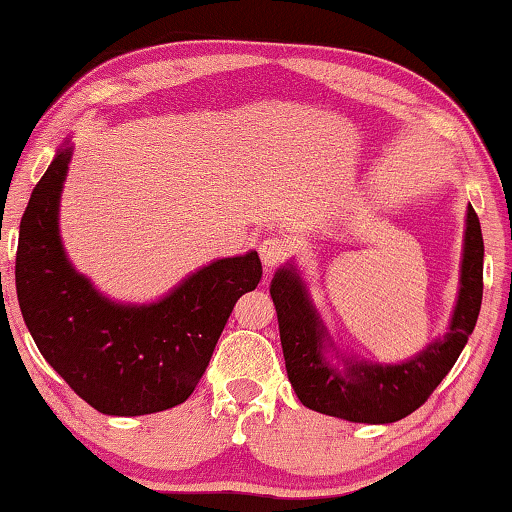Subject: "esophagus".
<instances>
[{
	"label": "esophagus",
	"mask_w": 512,
	"mask_h": 512,
	"mask_svg": "<svg viewBox=\"0 0 512 512\" xmlns=\"http://www.w3.org/2000/svg\"><path fill=\"white\" fill-rule=\"evenodd\" d=\"M289 255V246L282 237H266L262 243H259V257L266 269H273V266L282 264Z\"/></svg>",
	"instance_id": "obj_1"
}]
</instances>
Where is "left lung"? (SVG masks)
Segmentation results:
<instances>
[{
	"label": "left lung",
	"mask_w": 512,
	"mask_h": 512,
	"mask_svg": "<svg viewBox=\"0 0 512 512\" xmlns=\"http://www.w3.org/2000/svg\"><path fill=\"white\" fill-rule=\"evenodd\" d=\"M271 298L278 312L287 376L300 403L355 424H392L428 401L474 332L483 300L481 223L469 205L460 296L449 332L403 364L383 367L344 358V371L332 367L326 360V328L294 266L275 273Z\"/></svg>",
	"instance_id": "8db88e82"
}]
</instances>
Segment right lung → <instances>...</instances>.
<instances>
[{"mask_svg":"<svg viewBox=\"0 0 512 512\" xmlns=\"http://www.w3.org/2000/svg\"><path fill=\"white\" fill-rule=\"evenodd\" d=\"M70 148L40 177L20 223L15 287L52 369L102 415L136 417L189 399L237 300L262 280L255 250L216 259L152 305H118L75 273L59 239Z\"/></svg>","mask_w":512,"mask_h":512,"instance_id":"right-lung-1","label":"right lung"}]
</instances>
